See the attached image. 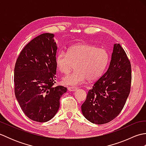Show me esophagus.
Segmentation results:
<instances>
[{"label": "esophagus", "mask_w": 146, "mask_h": 146, "mask_svg": "<svg viewBox=\"0 0 146 146\" xmlns=\"http://www.w3.org/2000/svg\"><path fill=\"white\" fill-rule=\"evenodd\" d=\"M68 91L70 92H75L77 90V88L74 87V86H72V87H71V86H69V87L68 88Z\"/></svg>", "instance_id": "esophagus-1"}]
</instances>
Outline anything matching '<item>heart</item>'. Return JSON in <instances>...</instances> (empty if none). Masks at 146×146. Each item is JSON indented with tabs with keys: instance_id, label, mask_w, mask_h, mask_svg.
Returning a JSON list of instances; mask_svg holds the SVG:
<instances>
[{
	"instance_id": "b5f03b06",
	"label": "heart",
	"mask_w": 146,
	"mask_h": 146,
	"mask_svg": "<svg viewBox=\"0 0 146 146\" xmlns=\"http://www.w3.org/2000/svg\"><path fill=\"white\" fill-rule=\"evenodd\" d=\"M109 61V54L103 48L82 43L71 46L66 53L59 52L56 56V64L58 70L68 74L75 65L76 71L64 77V85L75 86L98 80L103 75Z\"/></svg>"
}]
</instances>
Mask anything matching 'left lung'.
<instances>
[{
	"label": "left lung",
	"instance_id": "1",
	"mask_svg": "<svg viewBox=\"0 0 146 146\" xmlns=\"http://www.w3.org/2000/svg\"><path fill=\"white\" fill-rule=\"evenodd\" d=\"M131 78V63L123 49L116 43L107 71L94 83L82 105L83 116L95 124L114 119L129 97Z\"/></svg>",
	"mask_w": 146,
	"mask_h": 146
}]
</instances>
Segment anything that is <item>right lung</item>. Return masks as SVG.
Returning a JSON list of instances; mask_svg holds the SVG:
<instances>
[{
	"mask_svg": "<svg viewBox=\"0 0 146 146\" xmlns=\"http://www.w3.org/2000/svg\"><path fill=\"white\" fill-rule=\"evenodd\" d=\"M54 35L44 33L22 50L14 68L15 95L22 110L31 120L46 122L56 114L60 99L66 92L56 83Z\"/></svg>",
	"mask_w": 146,
	"mask_h": 146,
	"instance_id": "obj_1",
	"label": "right lung"
}]
</instances>
